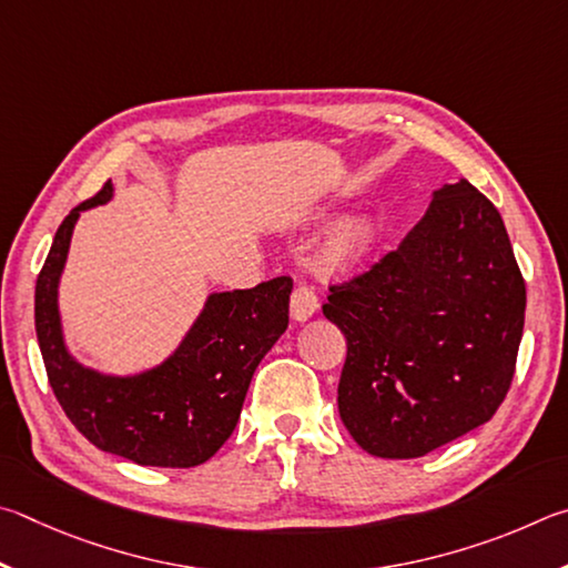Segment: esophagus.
<instances>
[{
	"instance_id": "1",
	"label": "esophagus",
	"mask_w": 568,
	"mask_h": 568,
	"mask_svg": "<svg viewBox=\"0 0 568 568\" xmlns=\"http://www.w3.org/2000/svg\"><path fill=\"white\" fill-rule=\"evenodd\" d=\"M320 310V300L306 284H300L292 294V320L294 322H306Z\"/></svg>"
}]
</instances>
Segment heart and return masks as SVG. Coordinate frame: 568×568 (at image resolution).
<instances>
[{
	"label": "heart",
	"mask_w": 568,
	"mask_h": 568,
	"mask_svg": "<svg viewBox=\"0 0 568 568\" xmlns=\"http://www.w3.org/2000/svg\"><path fill=\"white\" fill-rule=\"evenodd\" d=\"M382 236L379 216L372 212L352 214L336 224L320 248L324 268H349L372 252Z\"/></svg>",
	"instance_id": "1"
}]
</instances>
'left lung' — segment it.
<instances>
[{"label":"left lung","mask_w":568,"mask_h":568,"mask_svg":"<svg viewBox=\"0 0 568 568\" xmlns=\"http://www.w3.org/2000/svg\"><path fill=\"white\" fill-rule=\"evenodd\" d=\"M346 336L339 416L382 459H416L491 419L521 344L526 284L501 214L466 179L432 194L394 252L329 286Z\"/></svg>","instance_id":"obj_1"}]
</instances>
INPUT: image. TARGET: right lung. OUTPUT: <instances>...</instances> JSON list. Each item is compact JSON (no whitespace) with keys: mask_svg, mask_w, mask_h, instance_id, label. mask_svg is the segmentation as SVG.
Masks as SVG:
<instances>
[{"mask_svg":"<svg viewBox=\"0 0 568 568\" xmlns=\"http://www.w3.org/2000/svg\"><path fill=\"white\" fill-rule=\"evenodd\" d=\"M112 196L106 182L57 229L37 276L39 349L57 402L97 449L142 466L189 469L212 459L232 436L258 362L290 326L292 278L209 294L184 339L152 369L129 376L89 369L64 344L59 278L79 214Z\"/></svg>","mask_w":568,"mask_h":568,"instance_id":"right-lung-1","label":"right lung"}]
</instances>
